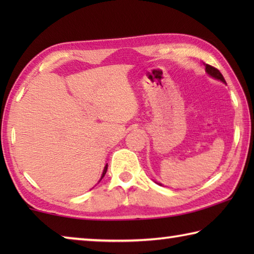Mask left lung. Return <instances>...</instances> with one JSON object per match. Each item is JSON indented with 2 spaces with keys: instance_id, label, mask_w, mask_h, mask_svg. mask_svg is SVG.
<instances>
[{
  "instance_id": "8db88e82",
  "label": "left lung",
  "mask_w": 254,
  "mask_h": 254,
  "mask_svg": "<svg viewBox=\"0 0 254 254\" xmlns=\"http://www.w3.org/2000/svg\"><path fill=\"white\" fill-rule=\"evenodd\" d=\"M205 70H206V72H207V74H208L209 76H212L213 78L221 80L222 83L226 84L224 77H223V75L221 74V71L218 70L217 68H215V67L210 66V65H207V64H206V65H205ZM157 184H158V185H161V184H159V183H157Z\"/></svg>"
}]
</instances>
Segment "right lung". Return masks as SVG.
<instances>
[{
	"mask_svg": "<svg viewBox=\"0 0 254 254\" xmlns=\"http://www.w3.org/2000/svg\"><path fill=\"white\" fill-rule=\"evenodd\" d=\"M106 171H107V165L104 167V170H103V174H102V177H101V179H100V182H101V180L103 179V177H104V176H105Z\"/></svg>",
	"mask_w": 254,
	"mask_h": 254,
	"instance_id": "1",
	"label": "right lung"
}]
</instances>
